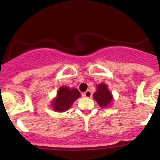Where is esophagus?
I'll list each match as a JSON object with an SVG mask.
<instances>
[{"label": "esophagus", "mask_w": 160, "mask_h": 160, "mask_svg": "<svg viewBox=\"0 0 160 160\" xmlns=\"http://www.w3.org/2000/svg\"><path fill=\"white\" fill-rule=\"evenodd\" d=\"M83 96L85 97V98H91V96H92V93H91V92H90V90H87L86 92H85V93H83Z\"/></svg>", "instance_id": "obj_1"}]
</instances>
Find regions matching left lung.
<instances>
[{"mask_svg":"<svg viewBox=\"0 0 160 160\" xmlns=\"http://www.w3.org/2000/svg\"><path fill=\"white\" fill-rule=\"evenodd\" d=\"M93 98L101 108H108L111 106L114 100L112 93L108 89V87L104 83L97 85L96 91L93 93Z\"/></svg>","mask_w":160,"mask_h":160,"instance_id":"8db88e82","label":"left lung"}]
</instances>
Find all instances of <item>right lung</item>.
Returning a JSON list of instances; mask_svg holds the SVG:
<instances>
[{
    "mask_svg": "<svg viewBox=\"0 0 160 160\" xmlns=\"http://www.w3.org/2000/svg\"><path fill=\"white\" fill-rule=\"evenodd\" d=\"M81 97L77 88L61 86L56 93V96L51 101V107L55 111L64 112L68 111L76 100Z\"/></svg>",
    "mask_w": 160,
    "mask_h": 160,
    "instance_id": "right-lung-1",
    "label": "right lung"
}]
</instances>
